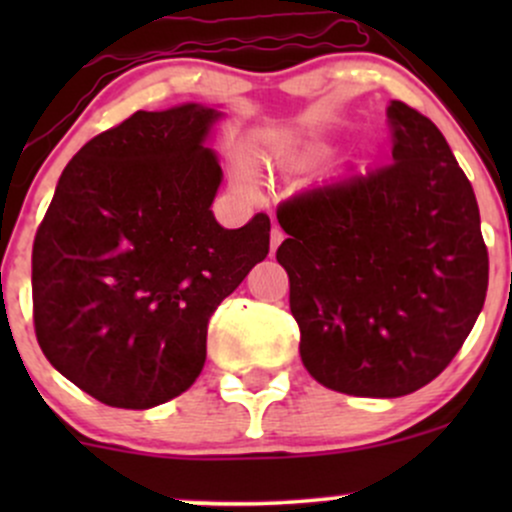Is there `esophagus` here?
<instances>
[{
    "mask_svg": "<svg viewBox=\"0 0 512 512\" xmlns=\"http://www.w3.org/2000/svg\"><path fill=\"white\" fill-rule=\"evenodd\" d=\"M269 240H272V243H269V250H272V255L276 252V248H279L281 245V240H284V231H281V228H272V236H269Z\"/></svg>",
    "mask_w": 512,
    "mask_h": 512,
    "instance_id": "1",
    "label": "esophagus"
}]
</instances>
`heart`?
<instances>
[{"label": "heart", "instance_id": "heart-1", "mask_svg": "<svg viewBox=\"0 0 512 512\" xmlns=\"http://www.w3.org/2000/svg\"><path fill=\"white\" fill-rule=\"evenodd\" d=\"M289 163H291V166H298V163H303V156L291 154V156H289Z\"/></svg>", "mask_w": 512, "mask_h": 512}]
</instances>
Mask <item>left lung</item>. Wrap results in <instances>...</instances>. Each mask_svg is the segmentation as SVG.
<instances>
[{
  "mask_svg": "<svg viewBox=\"0 0 512 512\" xmlns=\"http://www.w3.org/2000/svg\"><path fill=\"white\" fill-rule=\"evenodd\" d=\"M392 161L276 209L303 366L354 397H402L443 373L484 308L489 252L448 142L387 105Z\"/></svg>",
  "mask_w": 512,
  "mask_h": 512,
  "instance_id": "1",
  "label": "left lung"
}]
</instances>
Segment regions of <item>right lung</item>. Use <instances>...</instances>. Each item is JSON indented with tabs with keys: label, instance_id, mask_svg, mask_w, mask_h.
I'll return each instance as SVG.
<instances>
[{
	"label": "right lung",
	"instance_id": "1",
	"mask_svg": "<svg viewBox=\"0 0 512 512\" xmlns=\"http://www.w3.org/2000/svg\"><path fill=\"white\" fill-rule=\"evenodd\" d=\"M199 103L137 110L62 170L33 243V322L48 361L108 407L182 395L207 361L209 317L269 252V216L223 228Z\"/></svg>",
	"mask_w": 512,
	"mask_h": 512
}]
</instances>
